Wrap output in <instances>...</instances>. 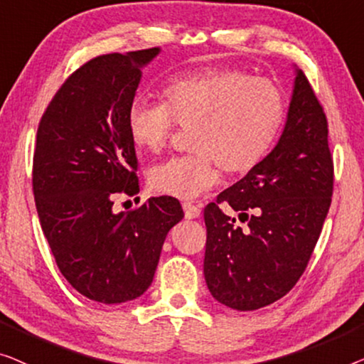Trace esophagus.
I'll return each instance as SVG.
<instances>
[{
  "mask_svg": "<svg viewBox=\"0 0 364 364\" xmlns=\"http://www.w3.org/2000/svg\"><path fill=\"white\" fill-rule=\"evenodd\" d=\"M183 209H184V218L186 219H194V218H199V214H201V209H199L196 204L193 203H183Z\"/></svg>",
  "mask_w": 364,
  "mask_h": 364,
  "instance_id": "34e87169",
  "label": "esophagus"
}]
</instances>
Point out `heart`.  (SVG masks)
Wrapping results in <instances>:
<instances>
[{"instance_id":"obj_1","label":"heart","mask_w":364,"mask_h":364,"mask_svg":"<svg viewBox=\"0 0 364 364\" xmlns=\"http://www.w3.org/2000/svg\"><path fill=\"white\" fill-rule=\"evenodd\" d=\"M161 104L136 100L127 115L133 145L160 153L176 127L189 132L191 155L153 166L148 184L163 196L196 198L219 181L221 168L245 175L272 150L287 115L284 90L274 80L232 68H201L163 85Z\"/></svg>"}]
</instances>
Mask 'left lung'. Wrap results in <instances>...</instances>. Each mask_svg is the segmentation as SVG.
Segmentation results:
<instances>
[{
	"label": "left lung",
	"instance_id": "left-lung-1",
	"mask_svg": "<svg viewBox=\"0 0 364 364\" xmlns=\"http://www.w3.org/2000/svg\"><path fill=\"white\" fill-rule=\"evenodd\" d=\"M333 194L328 122L309 79L296 70L280 140L257 168L204 208V279L219 304L239 311L267 306L305 272ZM228 203L248 221L235 227Z\"/></svg>",
	"mask_w": 364,
	"mask_h": 364
}]
</instances>
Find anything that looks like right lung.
Here are the masks:
<instances>
[{"instance_id":"1","label":"right lung","mask_w":364,"mask_h":364,"mask_svg":"<svg viewBox=\"0 0 364 364\" xmlns=\"http://www.w3.org/2000/svg\"><path fill=\"white\" fill-rule=\"evenodd\" d=\"M158 53L87 60L55 92L36 136L33 191L50 252L79 294L107 305L136 299L151 285L166 234L184 216L170 196L129 213L112 209L117 194L140 191L127 115L140 68Z\"/></svg>"}]
</instances>
